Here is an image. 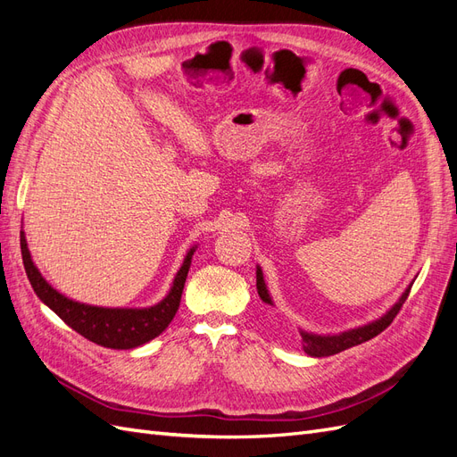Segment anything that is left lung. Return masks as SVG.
Masks as SVG:
<instances>
[{
  "mask_svg": "<svg viewBox=\"0 0 457 457\" xmlns=\"http://www.w3.org/2000/svg\"><path fill=\"white\" fill-rule=\"evenodd\" d=\"M257 294L262 299V303H267V305H272V299L270 294L267 289L265 278H262V270L261 267H257ZM413 284V282H411ZM411 284L404 289V294L400 295V299L395 303V305L386 311L383 316H379L378 320H373L370 324L364 326H358L347 331H341V334H334V336H318V334H311V331H303L299 329L301 339H303V351H305L309 356L314 358H322V356H331V354H337L345 349H351L354 345H361L371 337L379 336L381 331L393 322V318L398 314V311L403 309L404 301L408 299V294L411 289Z\"/></svg>",
  "mask_w": 457,
  "mask_h": 457,
  "instance_id": "8db88e82",
  "label": "left lung"
}]
</instances>
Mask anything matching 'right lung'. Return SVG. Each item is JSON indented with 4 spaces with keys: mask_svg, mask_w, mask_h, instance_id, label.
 <instances>
[{
    "mask_svg": "<svg viewBox=\"0 0 457 457\" xmlns=\"http://www.w3.org/2000/svg\"><path fill=\"white\" fill-rule=\"evenodd\" d=\"M21 252L24 270L29 274V280L34 287L36 295L46 303V305L57 314L64 324L76 329L79 336L101 345L106 349H135L148 343L150 339L158 337L162 331L170 326L173 316L181 303L183 287L187 282V274L190 269L192 255L196 252V245H192L181 269L175 274L173 286L170 294L160 303L146 309H108V307H95L86 305L64 297L54 289L37 267L34 265L32 255L26 244L24 230H21Z\"/></svg>",
    "mask_w": 457,
    "mask_h": 457,
    "instance_id": "add662e5",
    "label": "right lung"
}]
</instances>
